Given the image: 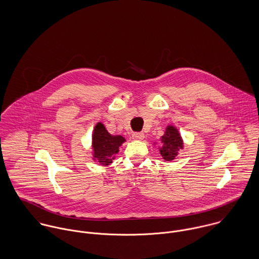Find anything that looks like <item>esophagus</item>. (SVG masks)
<instances>
[{
  "label": "esophagus",
  "instance_id": "34e87169",
  "mask_svg": "<svg viewBox=\"0 0 259 259\" xmlns=\"http://www.w3.org/2000/svg\"><path fill=\"white\" fill-rule=\"evenodd\" d=\"M144 137H145V135H144V133H142V132H135V133L132 134V138L134 140L141 141V140H143Z\"/></svg>",
  "mask_w": 259,
  "mask_h": 259
}]
</instances>
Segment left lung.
<instances>
[{
  "instance_id": "obj_1",
  "label": "left lung",
  "mask_w": 259,
  "mask_h": 259,
  "mask_svg": "<svg viewBox=\"0 0 259 259\" xmlns=\"http://www.w3.org/2000/svg\"><path fill=\"white\" fill-rule=\"evenodd\" d=\"M161 142L162 147L159 151L165 161L174 160L178 156L180 150L184 148L183 139L178 129L171 125L166 128L165 134L161 138Z\"/></svg>"
}]
</instances>
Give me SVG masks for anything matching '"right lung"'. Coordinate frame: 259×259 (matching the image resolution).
<instances>
[{
	"mask_svg": "<svg viewBox=\"0 0 259 259\" xmlns=\"http://www.w3.org/2000/svg\"><path fill=\"white\" fill-rule=\"evenodd\" d=\"M125 142V138L111 135L102 123H97L92 134V149L93 160L99 165L108 166L119 152V147Z\"/></svg>",
	"mask_w": 259,
	"mask_h": 259,
	"instance_id": "obj_1",
	"label": "right lung"
}]
</instances>
